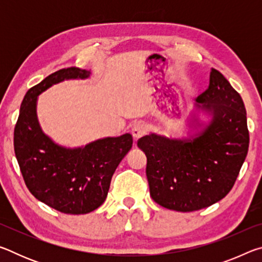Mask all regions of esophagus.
<instances>
[{
  "label": "esophagus",
  "instance_id": "34e87169",
  "mask_svg": "<svg viewBox=\"0 0 262 262\" xmlns=\"http://www.w3.org/2000/svg\"><path fill=\"white\" fill-rule=\"evenodd\" d=\"M145 132H147V128H145L144 125H142V123H135L132 128V135L135 141L141 139L145 134Z\"/></svg>",
  "mask_w": 262,
  "mask_h": 262
}]
</instances>
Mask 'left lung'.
Here are the masks:
<instances>
[{"instance_id":"left-lung-1","label":"left lung","mask_w":262,"mask_h":262,"mask_svg":"<svg viewBox=\"0 0 262 262\" xmlns=\"http://www.w3.org/2000/svg\"><path fill=\"white\" fill-rule=\"evenodd\" d=\"M186 122V137L150 133L137 142L152 200L183 212L214 205L231 190L250 143L242 97L216 69Z\"/></svg>"}]
</instances>
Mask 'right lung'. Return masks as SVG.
I'll return each instance as SVG.
<instances>
[{"mask_svg": "<svg viewBox=\"0 0 262 262\" xmlns=\"http://www.w3.org/2000/svg\"><path fill=\"white\" fill-rule=\"evenodd\" d=\"M90 75L85 69H61L31 88L15 127V154L26 187L39 201L64 214H88L103 205L112 176L133 145L127 133L67 148L41 129L37 114L39 95L54 84L86 79Z\"/></svg>", "mask_w": 262, "mask_h": 262, "instance_id": "1", "label": "right lung"}]
</instances>
